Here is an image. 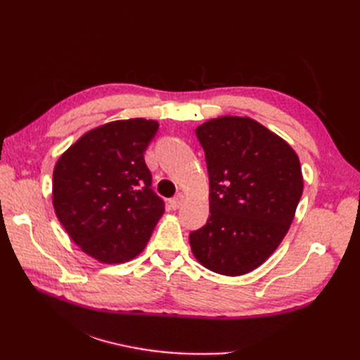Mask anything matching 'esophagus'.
Returning a JSON list of instances; mask_svg holds the SVG:
<instances>
[{"label":"esophagus","mask_w":360,"mask_h":360,"mask_svg":"<svg viewBox=\"0 0 360 360\" xmlns=\"http://www.w3.org/2000/svg\"><path fill=\"white\" fill-rule=\"evenodd\" d=\"M186 202V195L184 193H179V195H176L174 198H172L170 200V205H172V209L173 210H176V209H179L182 204Z\"/></svg>","instance_id":"obj_1"}]
</instances>
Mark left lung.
Listing matches in <instances>:
<instances>
[{"mask_svg": "<svg viewBox=\"0 0 360 360\" xmlns=\"http://www.w3.org/2000/svg\"><path fill=\"white\" fill-rule=\"evenodd\" d=\"M195 131L207 160L210 217L190 233V248L209 271L238 277L262 266L288 233L303 193L300 160L250 117H215Z\"/></svg>", "mask_w": 360, "mask_h": 360, "instance_id": "left-lung-1", "label": "left lung"}]
</instances>
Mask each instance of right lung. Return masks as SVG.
I'll return each mask as SVG.
<instances>
[{
  "label": "right lung",
  "instance_id": "obj_1",
  "mask_svg": "<svg viewBox=\"0 0 360 360\" xmlns=\"http://www.w3.org/2000/svg\"><path fill=\"white\" fill-rule=\"evenodd\" d=\"M156 120H114L89 129L53 167L52 204L77 246L103 264L127 263L147 246L164 213L143 153Z\"/></svg>",
  "mask_w": 360,
  "mask_h": 360
}]
</instances>
